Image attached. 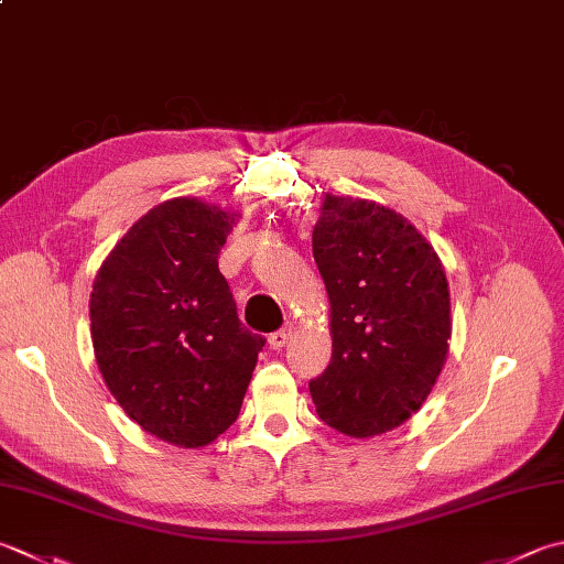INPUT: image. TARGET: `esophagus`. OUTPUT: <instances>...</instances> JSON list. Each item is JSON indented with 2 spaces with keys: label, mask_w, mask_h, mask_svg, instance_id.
Segmentation results:
<instances>
[{
  "label": "esophagus",
  "mask_w": 564,
  "mask_h": 564,
  "mask_svg": "<svg viewBox=\"0 0 564 564\" xmlns=\"http://www.w3.org/2000/svg\"><path fill=\"white\" fill-rule=\"evenodd\" d=\"M291 335H293V329H291V327H281V329H275V333H271V335H269V347H271V349H281V347H285V345H289Z\"/></svg>",
  "instance_id": "esophagus-1"
}]
</instances>
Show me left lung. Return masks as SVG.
Instances as JSON below:
<instances>
[{"mask_svg": "<svg viewBox=\"0 0 564 564\" xmlns=\"http://www.w3.org/2000/svg\"><path fill=\"white\" fill-rule=\"evenodd\" d=\"M313 257L333 329V359L311 381L317 415L349 437L389 433L423 405L445 367L443 261L403 215L337 195H325Z\"/></svg>", "mask_w": 564, "mask_h": 564, "instance_id": "1", "label": "left lung"}]
</instances>
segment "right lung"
I'll use <instances>...</instances> for the list:
<instances>
[{"label":"right lung","mask_w":564,"mask_h":564,"mask_svg":"<svg viewBox=\"0 0 564 564\" xmlns=\"http://www.w3.org/2000/svg\"><path fill=\"white\" fill-rule=\"evenodd\" d=\"M235 215L195 197L149 209L99 267L90 295L97 367L147 433L205 447L237 421L259 351L217 269Z\"/></svg>","instance_id":"right-lung-1"}]
</instances>
